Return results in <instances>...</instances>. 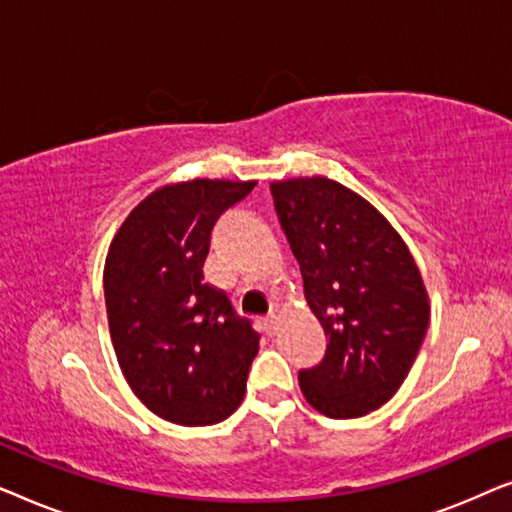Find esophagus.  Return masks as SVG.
Wrapping results in <instances>:
<instances>
[{
  "label": "esophagus",
  "mask_w": 512,
  "mask_h": 512,
  "mask_svg": "<svg viewBox=\"0 0 512 512\" xmlns=\"http://www.w3.org/2000/svg\"><path fill=\"white\" fill-rule=\"evenodd\" d=\"M277 328H279V319L275 317V314H270V317L265 319V333H268V335H275V333H277Z\"/></svg>",
  "instance_id": "obj_1"
}]
</instances>
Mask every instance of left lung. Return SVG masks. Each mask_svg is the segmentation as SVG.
Returning <instances> with one entry per match:
<instances>
[{
  "label": "left lung",
  "instance_id": "1",
  "mask_svg": "<svg viewBox=\"0 0 512 512\" xmlns=\"http://www.w3.org/2000/svg\"><path fill=\"white\" fill-rule=\"evenodd\" d=\"M270 191L328 335L324 361L298 373L300 391L326 417L368 415L401 389L424 342L422 272L394 226L340 181L296 177Z\"/></svg>",
  "mask_w": 512,
  "mask_h": 512
}]
</instances>
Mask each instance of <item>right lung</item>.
Masks as SVG:
<instances>
[{"label": "right lung", "instance_id": "obj_1", "mask_svg": "<svg viewBox=\"0 0 512 512\" xmlns=\"http://www.w3.org/2000/svg\"><path fill=\"white\" fill-rule=\"evenodd\" d=\"M256 181L191 179L146 195L116 230L104 303L118 366L153 415L219 424L240 408L258 335L205 282L214 221Z\"/></svg>", "mask_w": 512, "mask_h": 512}]
</instances>
